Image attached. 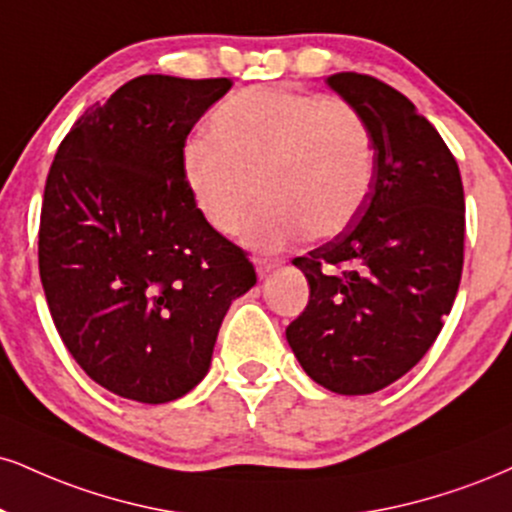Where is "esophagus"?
<instances>
[{
  "label": "esophagus",
  "instance_id": "1",
  "mask_svg": "<svg viewBox=\"0 0 512 512\" xmlns=\"http://www.w3.org/2000/svg\"><path fill=\"white\" fill-rule=\"evenodd\" d=\"M252 262H255L257 274H260V276H267L269 272H274V269L281 264V260H276V257H255Z\"/></svg>",
  "mask_w": 512,
  "mask_h": 512
}]
</instances>
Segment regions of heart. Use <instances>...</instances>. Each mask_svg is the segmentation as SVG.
<instances>
[{
	"label": "heart",
	"mask_w": 512,
	"mask_h": 512,
	"mask_svg": "<svg viewBox=\"0 0 512 512\" xmlns=\"http://www.w3.org/2000/svg\"><path fill=\"white\" fill-rule=\"evenodd\" d=\"M183 178L197 212L236 236L262 193L245 240L274 250L331 238L353 224L374 181V138L360 109L341 97L248 88L214 109L207 138L183 150Z\"/></svg>",
	"instance_id": "b5f03b06"
}]
</instances>
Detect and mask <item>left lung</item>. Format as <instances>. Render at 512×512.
Instances as JSON below:
<instances>
[{
  "instance_id": "1",
  "label": "left lung",
  "mask_w": 512,
  "mask_h": 512,
  "mask_svg": "<svg viewBox=\"0 0 512 512\" xmlns=\"http://www.w3.org/2000/svg\"><path fill=\"white\" fill-rule=\"evenodd\" d=\"M326 83L372 128L374 181L348 229L293 260L310 300L286 338L319 386L365 396L410 372L451 312L465 195L458 162L408 97L355 71Z\"/></svg>"
}]
</instances>
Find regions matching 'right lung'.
I'll list each match as a JSON object with an SVG mask.
<instances>
[{"instance_id": "right-lung-1", "label": "right lung", "mask_w": 512, "mask_h": 512, "mask_svg": "<svg viewBox=\"0 0 512 512\" xmlns=\"http://www.w3.org/2000/svg\"><path fill=\"white\" fill-rule=\"evenodd\" d=\"M229 78L138 76L61 140L40 212L38 260L61 341L92 381L169 403L205 377L248 252L197 212L183 147Z\"/></svg>"}]
</instances>
